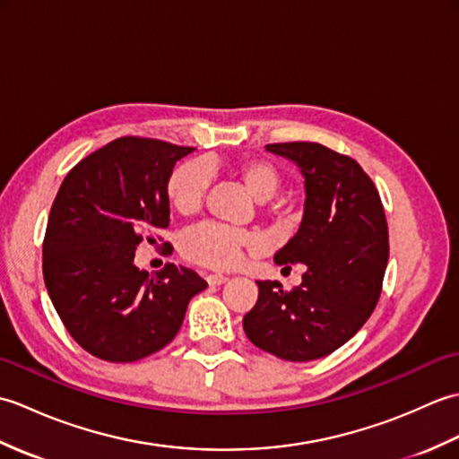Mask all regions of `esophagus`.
<instances>
[{"mask_svg":"<svg viewBox=\"0 0 459 459\" xmlns=\"http://www.w3.org/2000/svg\"><path fill=\"white\" fill-rule=\"evenodd\" d=\"M229 278L224 276V274H209L207 276V281L211 286H221V284H224V281H227Z\"/></svg>","mask_w":459,"mask_h":459,"instance_id":"obj_1","label":"esophagus"}]
</instances>
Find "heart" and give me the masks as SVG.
<instances>
[{
	"label": "heart",
	"mask_w": 459,
	"mask_h": 459,
	"mask_svg": "<svg viewBox=\"0 0 459 459\" xmlns=\"http://www.w3.org/2000/svg\"><path fill=\"white\" fill-rule=\"evenodd\" d=\"M230 173L238 178L256 199H268L280 187V171L272 161L260 158H247L230 165ZM209 187V169L203 161H183L175 168L168 179V201L181 217H191L199 212ZM272 214H280L284 204L278 201L266 203ZM262 238L252 230L222 227L217 222H203L191 229L181 242V255L193 264L214 270H227L237 266L245 252L256 250Z\"/></svg>",
	"instance_id": "b5f03b06"
}]
</instances>
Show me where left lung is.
Listing matches in <instances>:
<instances>
[{
	"mask_svg": "<svg viewBox=\"0 0 459 459\" xmlns=\"http://www.w3.org/2000/svg\"><path fill=\"white\" fill-rule=\"evenodd\" d=\"M306 178L304 219L274 256L278 266L306 264L291 291L256 281L258 301L242 319L247 337L286 360L333 353L365 325L383 288L388 227L375 183L349 155L316 142L268 143Z\"/></svg>",
	"mask_w": 459,
	"mask_h": 459,
	"instance_id": "obj_1",
	"label": "left lung"
}]
</instances>
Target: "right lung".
Returning a JSON list of instances; mask_svg holds the SVG:
<instances>
[{
	"label": "right lung",
	"mask_w": 459,
	"mask_h": 459,
	"mask_svg": "<svg viewBox=\"0 0 459 459\" xmlns=\"http://www.w3.org/2000/svg\"><path fill=\"white\" fill-rule=\"evenodd\" d=\"M191 152L126 135L76 163L55 197L43 240L45 286L71 337L108 363L163 349L191 298L207 288L189 268L165 264L150 278L134 264L140 242L155 245L169 227L165 187Z\"/></svg>",
	"instance_id": "right-lung-1"
}]
</instances>
